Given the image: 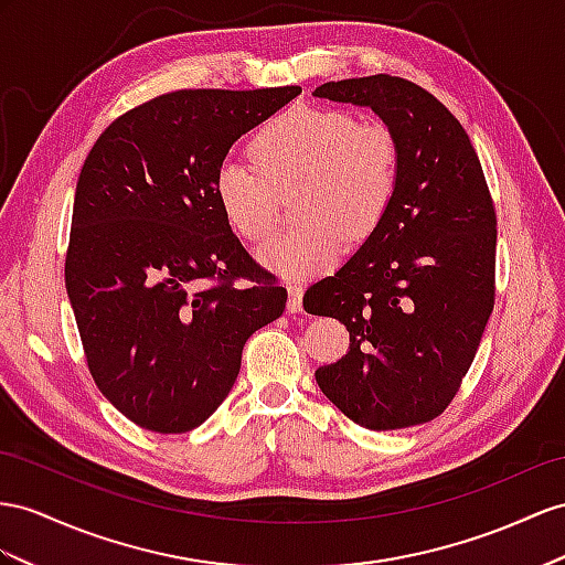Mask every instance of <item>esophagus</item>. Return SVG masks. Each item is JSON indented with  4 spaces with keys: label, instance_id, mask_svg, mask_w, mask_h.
<instances>
[{
    "label": "esophagus",
    "instance_id": "34e87169",
    "mask_svg": "<svg viewBox=\"0 0 565 565\" xmlns=\"http://www.w3.org/2000/svg\"><path fill=\"white\" fill-rule=\"evenodd\" d=\"M288 312H300L302 310V286L300 284H288Z\"/></svg>",
    "mask_w": 565,
    "mask_h": 565
}]
</instances>
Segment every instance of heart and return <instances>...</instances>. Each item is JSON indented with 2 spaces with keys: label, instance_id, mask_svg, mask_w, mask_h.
Wrapping results in <instances>:
<instances>
[{
  "label": "heart",
  "instance_id": "heart-1",
  "mask_svg": "<svg viewBox=\"0 0 565 565\" xmlns=\"http://www.w3.org/2000/svg\"><path fill=\"white\" fill-rule=\"evenodd\" d=\"M250 154H226L212 173L224 220L250 243L277 226L274 188L298 181V226L259 248V263L286 279L324 274L345 241L377 234L401 183V148L384 124L358 121L349 109L291 107L253 136Z\"/></svg>",
  "mask_w": 565,
  "mask_h": 565
}]
</instances>
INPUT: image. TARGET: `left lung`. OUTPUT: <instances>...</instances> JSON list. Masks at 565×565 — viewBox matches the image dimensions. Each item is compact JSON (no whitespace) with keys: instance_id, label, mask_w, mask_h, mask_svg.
<instances>
[{"instance_id":"8db88e82","label":"left lung","mask_w":565,"mask_h":565,"mask_svg":"<svg viewBox=\"0 0 565 565\" xmlns=\"http://www.w3.org/2000/svg\"><path fill=\"white\" fill-rule=\"evenodd\" d=\"M317 97L370 107L401 148L386 222L302 308L337 317L349 353L315 372L360 427L403 429L439 417L458 394L497 296V210L466 128L398 76L331 81Z\"/></svg>"}]
</instances>
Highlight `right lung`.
I'll return each instance as SVG.
<instances>
[{"instance_id": "right-lung-1", "label": "right lung", "mask_w": 565, "mask_h": 565, "mask_svg": "<svg viewBox=\"0 0 565 565\" xmlns=\"http://www.w3.org/2000/svg\"><path fill=\"white\" fill-rule=\"evenodd\" d=\"M298 85L173 90L114 119L76 183L64 279L85 363L142 429L183 434L222 406L245 341L286 288L231 231L212 173Z\"/></svg>"}]
</instances>
